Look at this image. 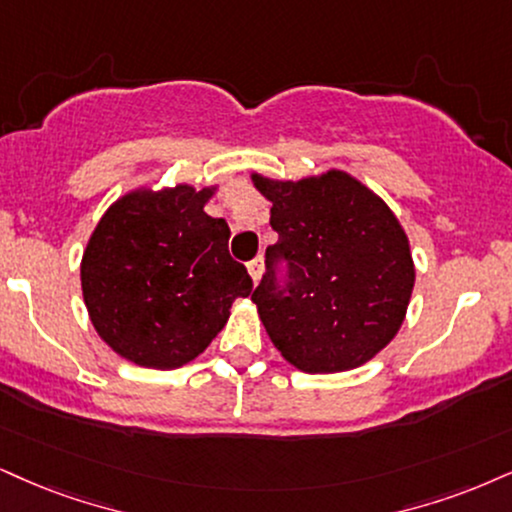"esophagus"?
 Listing matches in <instances>:
<instances>
[{
    "instance_id": "obj_1",
    "label": "esophagus",
    "mask_w": 512,
    "mask_h": 512,
    "mask_svg": "<svg viewBox=\"0 0 512 512\" xmlns=\"http://www.w3.org/2000/svg\"><path fill=\"white\" fill-rule=\"evenodd\" d=\"M249 275H251V280H254V285H258V280H261V275H263V258L258 256V258H254V261L249 263Z\"/></svg>"
}]
</instances>
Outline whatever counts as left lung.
Here are the masks:
<instances>
[{
    "instance_id": "8db88e82",
    "label": "left lung",
    "mask_w": 512,
    "mask_h": 512,
    "mask_svg": "<svg viewBox=\"0 0 512 512\" xmlns=\"http://www.w3.org/2000/svg\"><path fill=\"white\" fill-rule=\"evenodd\" d=\"M280 239L251 294L282 358L308 375L344 372L375 358L401 330L415 285L406 230L380 194L346 170L301 180L251 173ZM285 257L290 282H274Z\"/></svg>"
}]
</instances>
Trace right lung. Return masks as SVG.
<instances>
[{"label": "right lung", "mask_w": 512, "mask_h": 512, "mask_svg": "<svg viewBox=\"0 0 512 512\" xmlns=\"http://www.w3.org/2000/svg\"><path fill=\"white\" fill-rule=\"evenodd\" d=\"M218 185L130 189L87 239L80 285L102 342L142 368L175 370L206 351L232 301L254 289L227 251L230 227L204 211Z\"/></svg>", "instance_id": "obj_1"}]
</instances>
